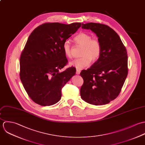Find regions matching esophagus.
Wrapping results in <instances>:
<instances>
[{"instance_id":"esophagus-1","label":"esophagus","mask_w":145,"mask_h":145,"mask_svg":"<svg viewBox=\"0 0 145 145\" xmlns=\"http://www.w3.org/2000/svg\"><path fill=\"white\" fill-rule=\"evenodd\" d=\"M80 72H81V71H80V69H77V70H76V74H80Z\"/></svg>"}]
</instances>
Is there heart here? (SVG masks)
Listing matches in <instances>:
<instances>
[{
    "instance_id": "heart-1",
    "label": "heart",
    "mask_w": 145,
    "mask_h": 145,
    "mask_svg": "<svg viewBox=\"0 0 145 145\" xmlns=\"http://www.w3.org/2000/svg\"><path fill=\"white\" fill-rule=\"evenodd\" d=\"M76 44L82 47L80 57L70 62L69 64L78 69H82L88 66L91 63L95 62L99 58L101 53V45L97 39H92L91 35L85 32H81L75 36ZM63 50L66 57H72L70 42L66 40L63 44Z\"/></svg>"
}]
</instances>
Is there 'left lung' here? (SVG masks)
Here are the masks:
<instances>
[{
  "instance_id": "1",
  "label": "left lung",
  "mask_w": 145,
  "mask_h": 145,
  "mask_svg": "<svg viewBox=\"0 0 145 145\" xmlns=\"http://www.w3.org/2000/svg\"><path fill=\"white\" fill-rule=\"evenodd\" d=\"M82 28L96 35L101 53L89 69L80 73L84 80L81 96L90 104L105 105L116 98L127 78V50L116 31L107 25L91 22L82 24Z\"/></svg>"
}]
</instances>
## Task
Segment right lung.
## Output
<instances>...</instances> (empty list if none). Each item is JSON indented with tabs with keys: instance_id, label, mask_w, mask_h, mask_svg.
<instances>
[{
	"instance_id": "right-lung-1",
	"label": "right lung",
	"mask_w": 145,
	"mask_h": 145,
	"mask_svg": "<svg viewBox=\"0 0 145 145\" xmlns=\"http://www.w3.org/2000/svg\"><path fill=\"white\" fill-rule=\"evenodd\" d=\"M81 25L46 23L30 34L20 57V76L35 103L50 106L58 103L62 88L76 74V69L72 67L61 72L59 70L68 62L63 44Z\"/></svg>"
}]
</instances>
